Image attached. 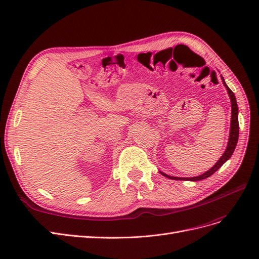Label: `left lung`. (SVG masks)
<instances>
[{
	"mask_svg": "<svg viewBox=\"0 0 259 259\" xmlns=\"http://www.w3.org/2000/svg\"><path fill=\"white\" fill-rule=\"evenodd\" d=\"M222 80H223V84L225 85V88L229 94V97L231 100V123H230V133H229V139H228V145H227V148L225 152L223 153V155L221 156V159H219L213 167H210L207 171L205 173H203L202 175L199 176H195V177H174V176H168L167 174L163 173V171H160V173L164 176V177H167L169 179H174V180H190V182H198V180H202V179H205L207 177H209L210 175H213L215 171L221 168L223 166V164L228 161L230 159V156L232 155L234 149L237 147L238 144V139H239V120H238V104H237V99L236 96H234L233 92L228 88V85L226 84L224 77L222 75Z\"/></svg>",
	"mask_w": 259,
	"mask_h": 259,
	"instance_id": "8db88e82",
	"label": "left lung"
}]
</instances>
